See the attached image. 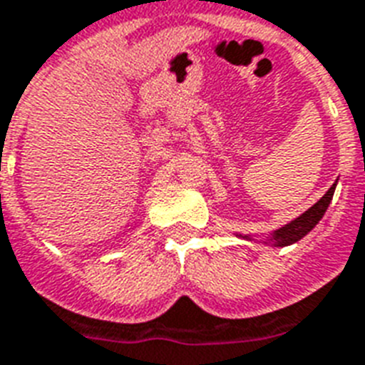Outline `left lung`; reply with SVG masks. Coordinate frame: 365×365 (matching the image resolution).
<instances>
[{
	"instance_id": "1",
	"label": "left lung",
	"mask_w": 365,
	"mask_h": 365,
	"mask_svg": "<svg viewBox=\"0 0 365 365\" xmlns=\"http://www.w3.org/2000/svg\"><path fill=\"white\" fill-rule=\"evenodd\" d=\"M334 191L335 183L326 191V195H324L322 199L318 200L317 205H312L305 214H301L299 217H295L294 222H289L288 225H284V227H280L278 231H274L271 239H269L272 246H289V244H294L297 242V240L303 239L307 233H311L312 229H314V225L322 220V216L326 214V210H328L329 202L334 199ZM244 239H250V237H244Z\"/></svg>"
}]
</instances>
